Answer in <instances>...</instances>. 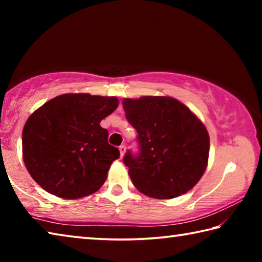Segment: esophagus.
<instances>
[{
    "label": "esophagus",
    "instance_id": "esophagus-1",
    "mask_svg": "<svg viewBox=\"0 0 262 262\" xmlns=\"http://www.w3.org/2000/svg\"><path fill=\"white\" fill-rule=\"evenodd\" d=\"M119 151H120V155H121V157H122L123 155H125V152H126V147H125V145H120V147H119Z\"/></svg>",
    "mask_w": 262,
    "mask_h": 262
}]
</instances>
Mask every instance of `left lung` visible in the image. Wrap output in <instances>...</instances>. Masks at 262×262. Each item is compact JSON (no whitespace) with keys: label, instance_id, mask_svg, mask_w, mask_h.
Masks as SVG:
<instances>
[{"label":"left lung","instance_id":"obj_1","mask_svg":"<svg viewBox=\"0 0 262 262\" xmlns=\"http://www.w3.org/2000/svg\"><path fill=\"white\" fill-rule=\"evenodd\" d=\"M128 122L139 133V156L123 158L133 185L154 199L187 193L205 173L209 134L196 115L167 96L122 100Z\"/></svg>","mask_w":262,"mask_h":262}]
</instances>
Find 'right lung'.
<instances>
[{"label":"right lung","instance_id":"1","mask_svg":"<svg viewBox=\"0 0 262 262\" xmlns=\"http://www.w3.org/2000/svg\"><path fill=\"white\" fill-rule=\"evenodd\" d=\"M117 97L64 94L30 115L23 128V161L33 180L62 199L98 190L119 150L100 121L117 110Z\"/></svg>","mask_w":262,"mask_h":262}]
</instances>
